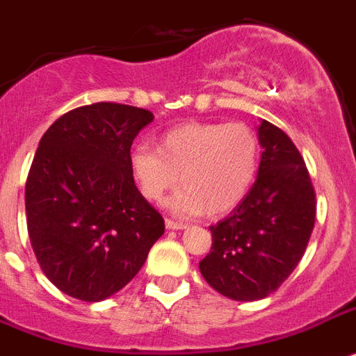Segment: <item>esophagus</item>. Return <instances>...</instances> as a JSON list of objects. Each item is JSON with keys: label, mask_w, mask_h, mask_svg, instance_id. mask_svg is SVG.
I'll return each mask as SVG.
<instances>
[{"label": "esophagus", "mask_w": 356, "mask_h": 356, "mask_svg": "<svg viewBox=\"0 0 356 356\" xmlns=\"http://www.w3.org/2000/svg\"><path fill=\"white\" fill-rule=\"evenodd\" d=\"M164 224H166V228L168 229H186L188 228V224L177 222V220H172V219H166L164 220Z\"/></svg>", "instance_id": "esophagus-1"}]
</instances>
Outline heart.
Returning a JSON list of instances; mask_svg holds the SVG:
<instances>
[{"label":"heart","instance_id":"heart-1","mask_svg":"<svg viewBox=\"0 0 356 356\" xmlns=\"http://www.w3.org/2000/svg\"><path fill=\"white\" fill-rule=\"evenodd\" d=\"M259 168V139L243 122H186L163 134L159 150L139 143L130 170L148 201H161L181 179L166 206L179 217L222 215L250 192Z\"/></svg>","mask_w":356,"mask_h":356}]
</instances>
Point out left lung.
Instances as JSON below:
<instances>
[{
  "instance_id": "left-lung-1",
  "label": "left lung",
  "mask_w": 356,
  "mask_h": 356,
  "mask_svg": "<svg viewBox=\"0 0 356 356\" xmlns=\"http://www.w3.org/2000/svg\"><path fill=\"white\" fill-rule=\"evenodd\" d=\"M253 186L234 211L210 226L202 277L224 297L252 302L277 291L302 259L315 226V190L302 155L280 128L262 119Z\"/></svg>"
}]
</instances>
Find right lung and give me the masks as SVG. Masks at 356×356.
I'll use <instances>...</instances> for the list:
<instances>
[{
	"label": "right lung",
	"instance_id": "obj_1",
	"mask_svg": "<svg viewBox=\"0 0 356 356\" xmlns=\"http://www.w3.org/2000/svg\"><path fill=\"white\" fill-rule=\"evenodd\" d=\"M150 110L95 103L61 115L41 137L25 186L32 250L68 297L99 302L130 282L164 234L134 183L130 148Z\"/></svg>",
	"mask_w": 356,
	"mask_h": 356
}]
</instances>
